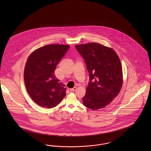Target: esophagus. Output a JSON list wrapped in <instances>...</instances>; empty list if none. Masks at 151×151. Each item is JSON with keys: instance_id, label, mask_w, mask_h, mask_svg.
Listing matches in <instances>:
<instances>
[{"instance_id": "esophagus-1", "label": "esophagus", "mask_w": 151, "mask_h": 151, "mask_svg": "<svg viewBox=\"0 0 151 151\" xmlns=\"http://www.w3.org/2000/svg\"><path fill=\"white\" fill-rule=\"evenodd\" d=\"M76 89H77V87H74L73 88H70V90L71 91H75V90H76Z\"/></svg>"}]
</instances>
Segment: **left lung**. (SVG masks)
I'll return each mask as SVG.
<instances>
[{
    "mask_svg": "<svg viewBox=\"0 0 151 151\" xmlns=\"http://www.w3.org/2000/svg\"><path fill=\"white\" fill-rule=\"evenodd\" d=\"M86 64L90 81L83 105L92 110L103 109L119 95L123 84L122 68L112 48L97 42L76 45Z\"/></svg>",
    "mask_w": 151,
    "mask_h": 151,
    "instance_id": "obj_1",
    "label": "left lung"
}]
</instances>
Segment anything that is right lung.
I'll return each mask as SVG.
<instances>
[{
	"label": "right lung",
	"mask_w": 151,
	"mask_h": 151,
	"mask_svg": "<svg viewBox=\"0 0 151 151\" xmlns=\"http://www.w3.org/2000/svg\"><path fill=\"white\" fill-rule=\"evenodd\" d=\"M69 47V45H47L29 56L24 71V82L28 94L38 105L53 108L66 95V88L55 76L54 71Z\"/></svg>",
	"instance_id": "right-lung-1"
}]
</instances>
